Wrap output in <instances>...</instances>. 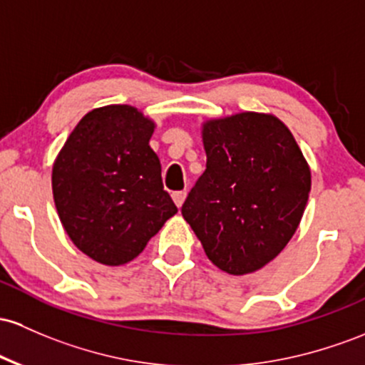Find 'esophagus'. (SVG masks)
I'll list each match as a JSON object with an SVG mask.
<instances>
[{
    "label": "esophagus",
    "mask_w": 365,
    "mask_h": 365,
    "mask_svg": "<svg viewBox=\"0 0 365 365\" xmlns=\"http://www.w3.org/2000/svg\"><path fill=\"white\" fill-rule=\"evenodd\" d=\"M171 197H173L176 207H182V204H183V201H185V197H187V192L185 190L173 192V194H171Z\"/></svg>",
    "instance_id": "1"
}]
</instances>
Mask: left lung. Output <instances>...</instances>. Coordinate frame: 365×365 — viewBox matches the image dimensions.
<instances>
[{
    "mask_svg": "<svg viewBox=\"0 0 365 365\" xmlns=\"http://www.w3.org/2000/svg\"><path fill=\"white\" fill-rule=\"evenodd\" d=\"M201 137L206 171L182 215L213 265L251 274L294 235L310 194V166L289 128L268 112L206 119Z\"/></svg>",
    "mask_w": 365,
    "mask_h": 365,
    "instance_id": "left-lung-1",
    "label": "left lung"
}]
</instances>
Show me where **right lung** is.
Instances as JSON below:
<instances>
[{
	"label": "right lung",
	"instance_id": "right-lung-1",
	"mask_svg": "<svg viewBox=\"0 0 365 365\" xmlns=\"http://www.w3.org/2000/svg\"><path fill=\"white\" fill-rule=\"evenodd\" d=\"M154 130V119L137 107H97L55 158L51 190L60 223L74 246L102 265L137 258L178 211L149 145Z\"/></svg>",
	"mask_w": 365,
	"mask_h": 365
}]
</instances>
